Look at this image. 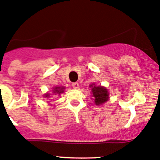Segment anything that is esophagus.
Returning <instances> with one entry per match:
<instances>
[{"label": "esophagus", "instance_id": "34e87169", "mask_svg": "<svg viewBox=\"0 0 160 160\" xmlns=\"http://www.w3.org/2000/svg\"><path fill=\"white\" fill-rule=\"evenodd\" d=\"M72 87L74 88V89H78V88H79L78 83V82L72 83Z\"/></svg>", "mask_w": 160, "mask_h": 160}]
</instances>
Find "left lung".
<instances>
[{
  "label": "left lung",
  "instance_id": "obj_1",
  "mask_svg": "<svg viewBox=\"0 0 160 160\" xmlns=\"http://www.w3.org/2000/svg\"><path fill=\"white\" fill-rule=\"evenodd\" d=\"M93 85H90V87H92V92L95 104L97 105L104 104L108 99V92L104 87L96 86Z\"/></svg>",
  "mask_w": 160,
  "mask_h": 160
}]
</instances>
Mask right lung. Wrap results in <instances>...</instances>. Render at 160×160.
Returning a JSON list of instances; mask_svg holds the SVG:
<instances>
[{
    "label": "right lung",
    "mask_w": 160,
    "mask_h": 160,
    "mask_svg": "<svg viewBox=\"0 0 160 160\" xmlns=\"http://www.w3.org/2000/svg\"><path fill=\"white\" fill-rule=\"evenodd\" d=\"M63 89H64V87H62V86H60V87H55L54 90H52V91L54 93L59 94V95H60V93H62V92H63ZM48 96H49V94H46V96H45V97H48Z\"/></svg>",
    "instance_id": "obj_1"
}]
</instances>
